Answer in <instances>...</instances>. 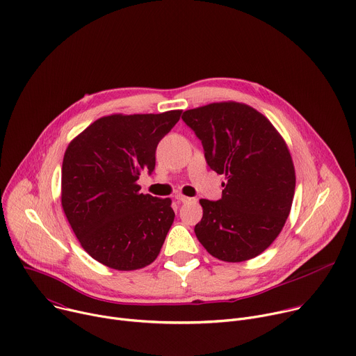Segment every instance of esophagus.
I'll return each mask as SVG.
<instances>
[{"label": "esophagus", "instance_id": "1", "mask_svg": "<svg viewBox=\"0 0 356 356\" xmlns=\"http://www.w3.org/2000/svg\"><path fill=\"white\" fill-rule=\"evenodd\" d=\"M176 200L180 201V202H187V201H190L191 198L187 197V195H183V194H177V195H176Z\"/></svg>", "mask_w": 356, "mask_h": 356}]
</instances>
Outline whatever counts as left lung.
<instances>
[{
	"label": "left lung",
	"mask_w": 356,
	"mask_h": 356,
	"mask_svg": "<svg viewBox=\"0 0 356 356\" xmlns=\"http://www.w3.org/2000/svg\"><path fill=\"white\" fill-rule=\"evenodd\" d=\"M181 118L201 140L209 166L227 179L221 200H200L197 239L224 262L261 255L284 227L294 195L283 136L264 114L236 101L187 110Z\"/></svg>",
	"instance_id": "obj_1"
}]
</instances>
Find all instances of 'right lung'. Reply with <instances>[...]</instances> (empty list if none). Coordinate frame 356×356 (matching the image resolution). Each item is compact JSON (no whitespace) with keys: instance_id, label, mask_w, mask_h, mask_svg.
Returning a JSON list of instances; mask_svg holds the SVG:
<instances>
[{"instance_id":"right-lung-1","label":"right lung","mask_w":356,"mask_h":356,"mask_svg":"<svg viewBox=\"0 0 356 356\" xmlns=\"http://www.w3.org/2000/svg\"><path fill=\"white\" fill-rule=\"evenodd\" d=\"M181 110L101 117L67 146L62 207L83 249L115 270L154 262L173 224L170 198L140 193V173L155 169L159 140Z\"/></svg>"}]
</instances>
